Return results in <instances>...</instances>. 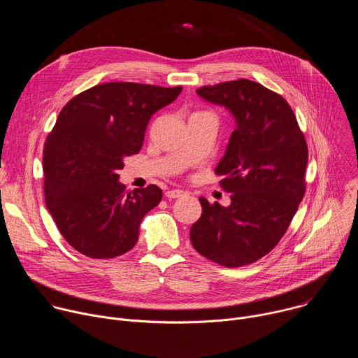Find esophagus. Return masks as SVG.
Returning <instances> with one entry per match:
<instances>
[{
	"mask_svg": "<svg viewBox=\"0 0 358 358\" xmlns=\"http://www.w3.org/2000/svg\"><path fill=\"white\" fill-rule=\"evenodd\" d=\"M185 192L182 191V189H170V191H167L166 192V196L167 198H178V196H182Z\"/></svg>",
	"mask_w": 358,
	"mask_h": 358,
	"instance_id": "1",
	"label": "esophagus"
}]
</instances>
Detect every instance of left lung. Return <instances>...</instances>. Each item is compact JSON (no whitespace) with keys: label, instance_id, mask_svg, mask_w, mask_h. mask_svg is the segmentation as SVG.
Returning <instances> with one entry per match:
<instances>
[{"label":"left lung","instance_id":"obj_1","mask_svg":"<svg viewBox=\"0 0 358 358\" xmlns=\"http://www.w3.org/2000/svg\"><path fill=\"white\" fill-rule=\"evenodd\" d=\"M235 120L215 167L231 203L199 196L202 214L189 229L194 249L215 264L257 262L285 235L303 199L308 145L287 101L258 82L239 79L196 89Z\"/></svg>","mask_w":358,"mask_h":358}]
</instances>
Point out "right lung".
<instances>
[{"mask_svg": "<svg viewBox=\"0 0 358 358\" xmlns=\"http://www.w3.org/2000/svg\"><path fill=\"white\" fill-rule=\"evenodd\" d=\"M181 89L101 83L61 110L43 145V192L48 211L78 252L106 259L136 245L141 220L159 206L163 191L157 185L124 191L117 171L140 151L150 117Z\"/></svg>", "mask_w": 358, "mask_h": 358, "instance_id": "1", "label": "right lung"}]
</instances>
